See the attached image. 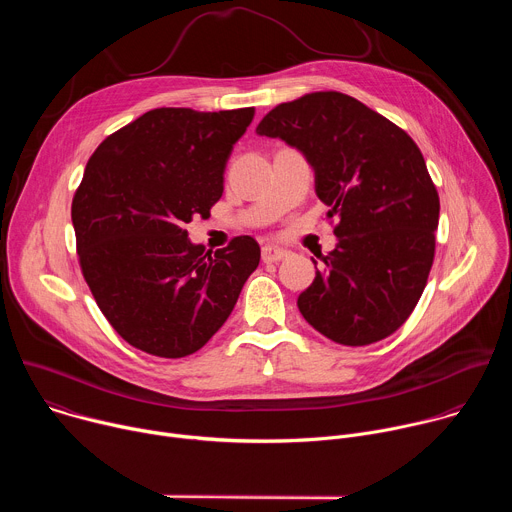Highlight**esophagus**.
<instances>
[{"mask_svg":"<svg viewBox=\"0 0 512 512\" xmlns=\"http://www.w3.org/2000/svg\"><path fill=\"white\" fill-rule=\"evenodd\" d=\"M285 257H287V251L281 249V247L265 245V247L261 249V259H263L265 263H277V261H281V259H285Z\"/></svg>","mask_w":512,"mask_h":512,"instance_id":"1","label":"esophagus"}]
</instances>
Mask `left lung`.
Returning a JSON list of instances; mask_svg holds the SVG:
<instances>
[{
    "instance_id": "obj_1",
    "label": "left lung",
    "mask_w": 512,
    "mask_h": 512,
    "mask_svg": "<svg viewBox=\"0 0 512 512\" xmlns=\"http://www.w3.org/2000/svg\"><path fill=\"white\" fill-rule=\"evenodd\" d=\"M257 133L306 156L318 198L338 218V245L298 298L302 316L344 346L391 336L423 294L440 221V196L417 143L338 91L277 105Z\"/></svg>"
}]
</instances>
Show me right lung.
Returning a JSON list of instances; mask_svg holds the SVG:
<instances>
[{"label":"right lung","instance_id":"right-lung-1","mask_svg":"<svg viewBox=\"0 0 512 512\" xmlns=\"http://www.w3.org/2000/svg\"><path fill=\"white\" fill-rule=\"evenodd\" d=\"M253 115V107L152 109L111 133L85 168L70 208L79 263L103 316L143 352L200 350L259 265L249 235L212 253L184 229L223 196L233 145Z\"/></svg>","mask_w":512,"mask_h":512}]
</instances>
